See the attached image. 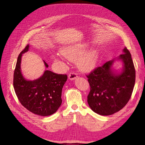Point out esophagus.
<instances>
[{
	"mask_svg": "<svg viewBox=\"0 0 145 145\" xmlns=\"http://www.w3.org/2000/svg\"><path fill=\"white\" fill-rule=\"evenodd\" d=\"M77 77V74L76 73L74 72H69V75H68V78H69V79L72 80L76 79Z\"/></svg>",
	"mask_w": 145,
	"mask_h": 145,
	"instance_id": "obj_1",
	"label": "esophagus"
}]
</instances>
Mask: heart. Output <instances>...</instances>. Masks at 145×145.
Segmentation results:
<instances>
[{"label": "heart", "mask_w": 145, "mask_h": 145, "mask_svg": "<svg viewBox=\"0 0 145 145\" xmlns=\"http://www.w3.org/2000/svg\"><path fill=\"white\" fill-rule=\"evenodd\" d=\"M85 44H74L65 46L60 49V54L66 59L77 62V67L84 72L91 71L95 68L98 61L99 51L96 48L85 50ZM58 60V58H56Z\"/></svg>", "instance_id": "b5f03b06"}]
</instances>
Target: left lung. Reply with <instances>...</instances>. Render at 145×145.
I'll use <instances>...</instances> for the list:
<instances>
[{
	"label": "left lung",
	"instance_id": "obj_1",
	"mask_svg": "<svg viewBox=\"0 0 145 145\" xmlns=\"http://www.w3.org/2000/svg\"><path fill=\"white\" fill-rule=\"evenodd\" d=\"M123 62V71L112 69L115 59L107 61L87 75L90 87L87 102L97 114L110 115L121 110L129 101L135 82V69L131 54L126 48L117 58Z\"/></svg>",
	"mask_w": 145,
	"mask_h": 145
}]
</instances>
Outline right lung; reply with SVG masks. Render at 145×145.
<instances>
[{
  "mask_svg": "<svg viewBox=\"0 0 145 145\" xmlns=\"http://www.w3.org/2000/svg\"><path fill=\"white\" fill-rule=\"evenodd\" d=\"M27 44L19 55L13 76V87L21 104L38 115L46 116L56 112L61 104V91L67 80L66 74H58L46 70L42 76L34 80H27L21 70L22 54L29 50ZM46 68L48 65L44 61Z\"/></svg>",
  "mask_w": 145,
  "mask_h": 145,
  "instance_id": "1",
  "label": "right lung"
}]
</instances>
